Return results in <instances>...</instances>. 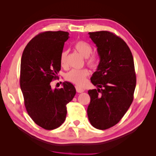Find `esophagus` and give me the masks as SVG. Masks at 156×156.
<instances>
[{"label":"esophagus","mask_w":156,"mask_h":156,"mask_svg":"<svg viewBox=\"0 0 156 156\" xmlns=\"http://www.w3.org/2000/svg\"><path fill=\"white\" fill-rule=\"evenodd\" d=\"M75 88H76V91L78 93H82L84 91V90L81 87H79V86H75Z\"/></svg>","instance_id":"esophagus-1"}]
</instances>
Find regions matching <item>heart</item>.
I'll list each match as a JSON object with an SVG mask.
<instances>
[{
    "instance_id": "obj_1",
    "label": "heart",
    "mask_w": 156,
    "mask_h": 156,
    "mask_svg": "<svg viewBox=\"0 0 156 156\" xmlns=\"http://www.w3.org/2000/svg\"><path fill=\"white\" fill-rule=\"evenodd\" d=\"M75 50L79 54L86 58V63L92 69H96L98 66L99 59L96 54H92V48L87 42L80 40L74 45ZM68 55L67 50H63L60 55V64L63 68L68 66ZM89 71L86 68L80 69H73L66 73L65 79L66 81L77 84L79 86H83L86 83V78L88 76Z\"/></svg>"
}]
</instances>
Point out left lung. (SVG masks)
Masks as SVG:
<instances>
[{"label":"left lung","instance_id":"obj_1","mask_svg":"<svg viewBox=\"0 0 156 156\" xmlns=\"http://www.w3.org/2000/svg\"><path fill=\"white\" fill-rule=\"evenodd\" d=\"M100 61L90 80L98 89L88 91V120L104 130L119 123L133 100L136 75L133 57L121 37L108 31L89 32Z\"/></svg>","mask_w":156,"mask_h":156}]
</instances>
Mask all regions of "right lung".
Wrapping results in <instances>:
<instances>
[{
	"instance_id": "1",
	"label": "right lung",
	"mask_w": 156,
	"mask_h": 156,
	"mask_svg": "<svg viewBox=\"0 0 156 156\" xmlns=\"http://www.w3.org/2000/svg\"><path fill=\"white\" fill-rule=\"evenodd\" d=\"M69 33L46 31L28 43L21 60L20 87L26 110L35 123L48 130L63 124L66 105L76 94L74 86L63 83V88H51V83L58 79L60 55Z\"/></svg>"
}]
</instances>
